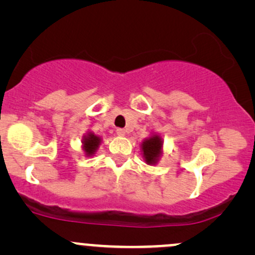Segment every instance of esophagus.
<instances>
[{
    "instance_id": "obj_1",
    "label": "esophagus",
    "mask_w": 255,
    "mask_h": 255,
    "mask_svg": "<svg viewBox=\"0 0 255 255\" xmlns=\"http://www.w3.org/2000/svg\"><path fill=\"white\" fill-rule=\"evenodd\" d=\"M116 133H118L119 136H125L126 135V130L122 129V128H118V129H116Z\"/></svg>"
}]
</instances>
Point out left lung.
<instances>
[{
	"mask_svg": "<svg viewBox=\"0 0 255 255\" xmlns=\"http://www.w3.org/2000/svg\"><path fill=\"white\" fill-rule=\"evenodd\" d=\"M141 152L146 164L154 165L163 154V139L159 134L153 133L141 142Z\"/></svg>",
	"mask_w": 255,
	"mask_h": 255,
	"instance_id": "8db88e82",
	"label": "left lung"
}]
</instances>
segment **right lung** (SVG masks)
I'll return each instance as SVG.
<instances>
[{
    "label": "right lung",
    "mask_w": 255,
    "mask_h": 255,
    "mask_svg": "<svg viewBox=\"0 0 255 255\" xmlns=\"http://www.w3.org/2000/svg\"><path fill=\"white\" fill-rule=\"evenodd\" d=\"M81 142H83V150L85 152V156L92 157L96 153V151L98 150L99 145H101L102 137L96 135L92 131H87L83 136V141Z\"/></svg>",
    "instance_id": "add662e5"
}]
</instances>
